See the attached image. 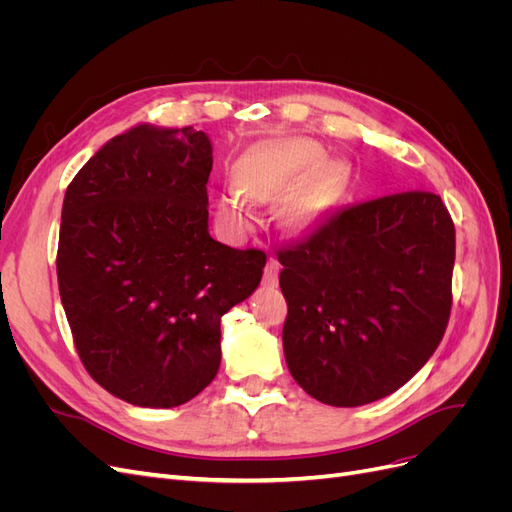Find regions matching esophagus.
<instances>
[{"label": "esophagus", "mask_w": 512, "mask_h": 512, "mask_svg": "<svg viewBox=\"0 0 512 512\" xmlns=\"http://www.w3.org/2000/svg\"><path fill=\"white\" fill-rule=\"evenodd\" d=\"M277 273H280V262H277L275 258H269L267 269H265V284L275 286L277 284Z\"/></svg>", "instance_id": "esophagus-1"}]
</instances>
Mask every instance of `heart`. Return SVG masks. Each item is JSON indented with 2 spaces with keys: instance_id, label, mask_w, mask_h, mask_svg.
Segmentation results:
<instances>
[{
  "instance_id": "1",
  "label": "heart",
  "mask_w": 512,
  "mask_h": 512,
  "mask_svg": "<svg viewBox=\"0 0 512 512\" xmlns=\"http://www.w3.org/2000/svg\"><path fill=\"white\" fill-rule=\"evenodd\" d=\"M327 151L314 138L292 136L252 149L237 168V185L218 194L220 218L237 230L254 222V203L282 198V222L290 230H307L320 224L337 198V175Z\"/></svg>"
}]
</instances>
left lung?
Wrapping results in <instances>:
<instances>
[{"instance_id": "1", "label": "left lung", "mask_w": 512, "mask_h": 512, "mask_svg": "<svg viewBox=\"0 0 512 512\" xmlns=\"http://www.w3.org/2000/svg\"><path fill=\"white\" fill-rule=\"evenodd\" d=\"M277 258L286 365L322 404L378 401L436 352L455 265V226L438 194L401 192L344 209Z\"/></svg>"}]
</instances>
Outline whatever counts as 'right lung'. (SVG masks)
<instances>
[{
	"label": "right lung",
	"instance_id": "right-lung-1",
	"mask_svg": "<svg viewBox=\"0 0 512 512\" xmlns=\"http://www.w3.org/2000/svg\"><path fill=\"white\" fill-rule=\"evenodd\" d=\"M209 136L138 123L76 173L61 207L57 282L89 376L141 408H175L215 378L220 320L267 256L209 235Z\"/></svg>",
	"mask_w": 512,
	"mask_h": 512
}]
</instances>
